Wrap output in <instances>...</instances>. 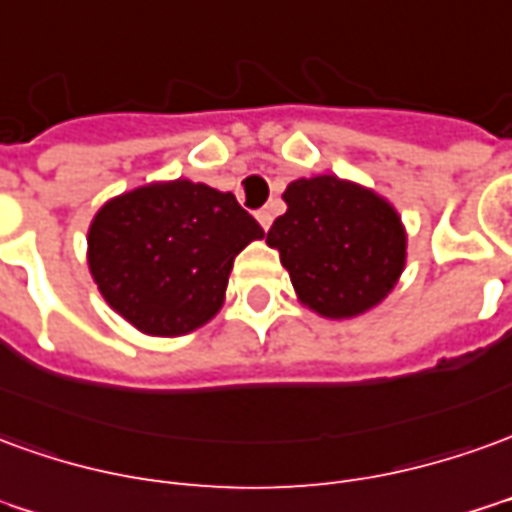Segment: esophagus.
<instances>
[{
  "instance_id": "obj_1",
  "label": "esophagus",
  "mask_w": 512,
  "mask_h": 512,
  "mask_svg": "<svg viewBox=\"0 0 512 512\" xmlns=\"http://www.w3.org/2000/svg\"><path fill=\"white\" fill-rule=\"evenodd\" d=\"M257 221H260V227H263V230H268V227H271V221H274V210H271V207L257 210Z\"/></svg>"
}]
</instances>
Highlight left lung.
I'll return each instance as SVG.
<instances>
[{"label": "left lung", "mask_w": 512, "mask_h": 512, "mask_svg": "<svg viewBox=\"0 0 512 512\" xmlns=\"http://www.w3.org/2000/svg\"><path fill=\"white\" fill-rule=\"evenodd\" d=\"M266 244L280 249L299 299L327 318L382 302L405 268V230L385 199L338 177L296 180Z\"/></svg>", "instance_id": "1"}]
</instances>
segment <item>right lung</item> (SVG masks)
<instances>
[{"instance_id":"add662e5","label":"right lung","mask_w":512,"mask_h":512,"mask_svg":"<svg viewBox=\"0 0 512 512\" xmlns=\"http://www.w3.org/2000/svg\"><path fill=\"white\" fill-rule=\"evenodd\" d=\"M266 232L205 182L144 185L110 199L88 232L107 305L146 335H185L219 313L232 260Z\"/></svg>"}]
</instances>
